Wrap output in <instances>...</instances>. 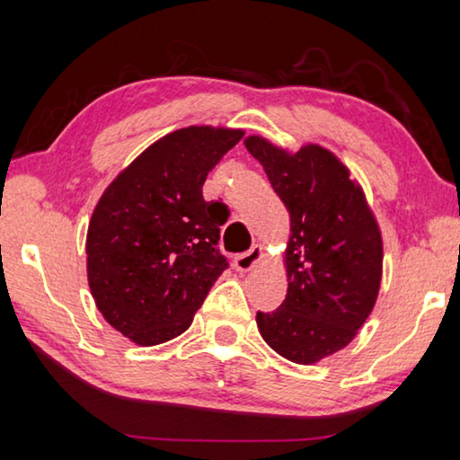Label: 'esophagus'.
Listing matches in <instances>:
<instances>
[{"label": "esophagus", "instance_id": "1", "mask_svg": "<svg viewBox=\"0 0 460 460\" xmlns=\"http://www.w3.org/2000/svg\"><path fill=\"white\" fill-rule=\"evenodd\" d=\"M261 258H263V249L260 245H253L252 249H249V252L235 255V260H233V266H235L237 271H249Z\"/></svg>", "mask_w": 460, "mask_h": 460}]
</instances>
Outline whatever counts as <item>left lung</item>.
Returning a JSON list of instances; mask_svg holds the SVG:
<instances>
[{
    "instance_id": "1",
    "label": "left lung",
    "mask_w": 460,
    "mask_h": 460,
    "mask_svg": "<svg viewBox=\"0 0 460 460\" xmlns=\"http://www.w3.org/2000/svg\"><path fill=\"white\" fill-rule=\"evenodd\" d=\"M245 147L292 221L286 300L255 321L276 353L316 363L349 345L376 305L384 261L379 227L363 190L324 147L288 154L258 136H249Z\"/></svg>"
}]
</instances>
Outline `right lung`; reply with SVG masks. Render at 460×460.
<instances>
[{
    "instance_id": "right-lung-1",
    "label": "right lung",
    "mask_w": 460,
    "mask_h": 460,
    "mask_svg": "<svg viewBox=\"0 0 460 460\" xmlns=\"http://www.w3.org/2000/svg\"><path fill=\"white\" fill-rule=\"evenodd\" d=\"M243 131L190 126L139 154L107 186L87 233V276L105 321L137 345L182 334L229 261L223 202L202 184Z\"/></svg>"
}]
</instances>
